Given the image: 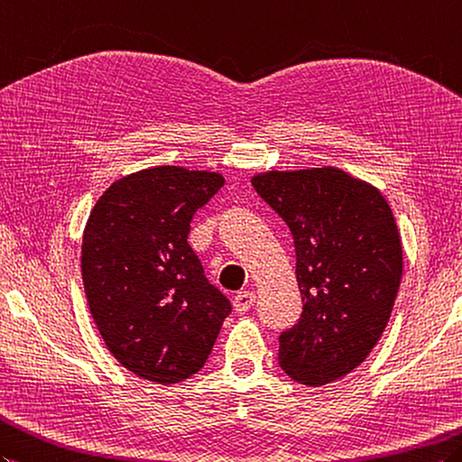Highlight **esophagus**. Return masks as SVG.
<instances>
[{
	"label": "esophagus",
	"instance_id": "esophagus-1",
	"mask_svg": "<svg viewBox=\"0 0 462 462\" xmlns=\"http://www.w3.org/2000/svg\"><path fill=\"white\" fill-rule=\"evenodd\" d=\"M255 303V295L252 291H240L238 295L234 297V309L236 313H245V310H250Z\"/></svg>",
	"mask_w": 462,
	"mask_h": 462
}]
</instances>
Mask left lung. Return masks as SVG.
I'll return each instance as SVG.
<instances>
[{
    "mask_svg": "<svg viewBox=\"0 0 462 462\" xmlns=\"http://www.w3.org/2000/svg\"><path fill=\"white\" fill-rule=\"evenodd\" d=\"M252 185L291 230L303 299L277 360L299 383H330L366 360L390 320L403 272L392 208L337 167L270 171Z\"/></svg>",
    "mask_w": 462,
    "mask_h": 462,
    "instance_id": "obj_1",
    "label": "left lung"
}]
</instances>
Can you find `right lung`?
Here are the masks:
<instances>
[{
    "label": "right lung",
    "mask_w": 462,
    "mask_h": 462,
    "mask_svg": "<svg viewBox=\"0 0 462 462\" xmlns=\"http://www.w3.org/2000/svg\"><path fill=\"white\" fill-rule=\"evenodd\" d=\"M222 185L208 171L143 169L116 180L86 222L82 282L92 319L114 358L139 378H190L232 313L187 242L195 212Z\"/></svg>",
    "instance_id": "right-lung-1"
}]
</instances>
